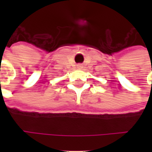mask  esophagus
Masks as SVG:
<instances>
[{"label":"esophagus","mask_w":152,"mask_h":152,"mask_svg":"<svg viewBox=\"0 0 152 152\" xmlns=\"http://www.w3.org/2000/svg\"><path fill=\"white\" fill-rule=\"evenodd\" d=\"M81 67H82V66H81L80 64H79V65H78V67H79V68H81Z\"/></svg>","instance_id":"1"}]
</instances>
